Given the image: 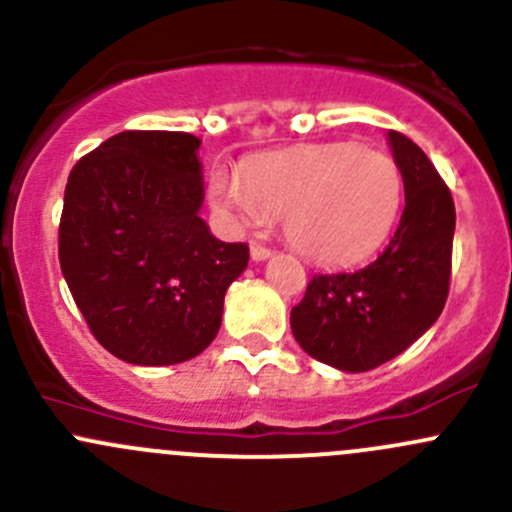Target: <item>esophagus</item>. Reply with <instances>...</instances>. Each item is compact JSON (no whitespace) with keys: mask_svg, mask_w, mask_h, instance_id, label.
Instances as JSON below:
<instances>
[{"mask_svg":"<svg viewBox=\"0 0 512 512\" xmlns=\"http://www.w3.org/2000/svg\"><path fill=\"white\" fill-rule=\"evenodd\" d=\"M250 255H252V260H255V262H262V260H267V257L272 255V250H270V247L262 245V242L252 240L250 242Z\"/></svg>","mask_w":512,"mask_h":512,"instance_id":"1","label":"esophagus"}]
</instances>
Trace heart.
I'll return each instance as SVG.
<instances>
[{"label": "heart", "instance_id": "heart-1", "mask_svg": "<svg viewBox=\"0 0 512 512\" xmlns=\"http://www.w3.org/2000/svg\"><path fill=\"white\" fill-rule=\"evenodd\" d=\"M215 205L240 225L285 215L289 245L322 262L374 250L394 225L404 195L399 165L352 143L252 158L242 175L215 173Z\"/></svg>", "mask_w": 512, "mask_h": 512}]
</instances>
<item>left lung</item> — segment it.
I'll list each match as a JSON object with an SVG mask.
<instances>
[{
	"instance_id": "obj_1",
	"label": "left lung",
	"mask_w": 512,
	"mask_h": 512,
	"mask_svg": "<svg viewBox=\"0 0 512 512\" xmlns=\"http://www.w3.org/2000/svg\"><path fill=\"white\" fill-rule=\"evenodd\" d=\"M389 143L406 193L389 245L359 270L317 272L289 314L304 352L352 374L411 347L443 312L451 285V190L411 138L389 131Z\"/></svg>"
}]
</instances>
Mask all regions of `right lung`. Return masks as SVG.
<instances>
[{
	"label": "right lung",
	"instance_id": "add662e5",
	"mask_svg": "<svg viewBox=\"0 0 512 512\" xmlns=\"http://www.w3.org/2000/svg\"><path fill=\"white\" fill-rule=\"evenodd\" d=\"M200 141L183 131H123L71 168L59 262L103 349L138 366L198 356L215 339L245 242L210 235Z\"/></svg>",
	"mask_w": 512,
	"mask_h": 512
}]
</instances>
